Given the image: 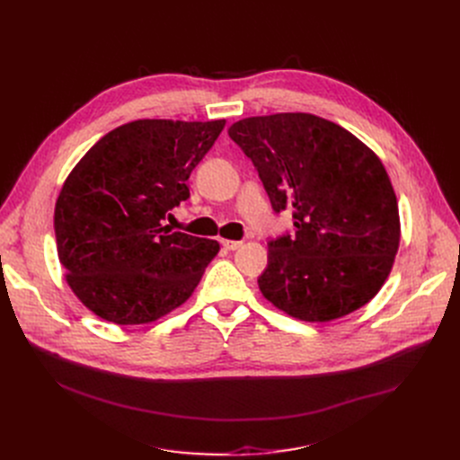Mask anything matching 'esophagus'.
Returning <instances> with one entry per match:
<instances>
[{"label": "esophagus", "mask_w": 460, "mask_h": 460, "mask_svg": "<svg viewBox=\"0 0 460 460\" xmlns=\"http://www.w3.org/2000/svg\"><path fill=\"white\" fill-rule=\"evenodd\" d=\"M222 246L226 250H229V252H234V250H238L240 246H243V243H240V240H222Z\"/></svg>", "instance_id": "34e87169"}]
</instances>
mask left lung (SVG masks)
<instances>
[{"label":"left lung","instance_id":"left-lung-1","mask_svg":"<svg viewBox=\"0 0 460 460\" xmlns=\"http://www.w3.org/2000/svg\"><path fill=\"white\" fill-rule=\"evenodd\" d=\"M229 137L253 162L274 212L295 234L269 240L257 283L287 315L328 323L366 305L390 276L401 224L380 158L343 127L311 113L248 117Z\"/></svg>","mask_w":460,"mask_h":460}]
</instances>
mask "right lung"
<instances>
[{
  "label": "right lung",
  "mask_w": 460,
  "mask_h": 460,
  "mask_svg": "<svg viewBox=\"0 0 460 460\" xmlns=\"http://www.w3.org/2000/svg\"><path fill=\"white\" fill-rule=\"evenodd\" d=\"M226 120L139 119L96 141L66 177L54 212L66 283L94 315L147 324L182 305L216 240L164 226L190 198L188 177Z\"/></svg>",
  "instance_id": "obj_1"
}]
</instances>
